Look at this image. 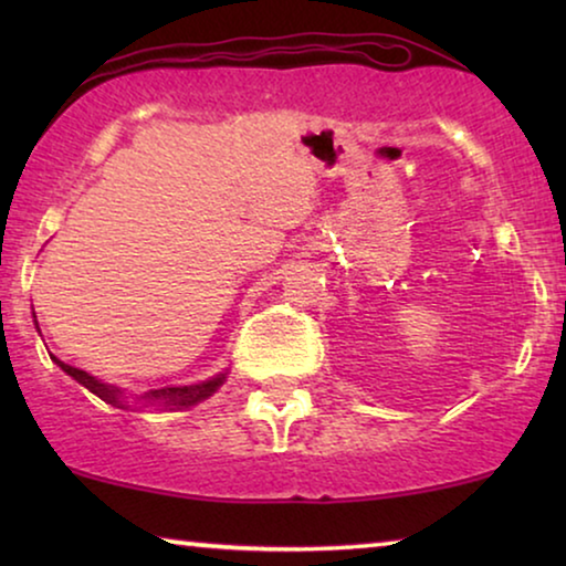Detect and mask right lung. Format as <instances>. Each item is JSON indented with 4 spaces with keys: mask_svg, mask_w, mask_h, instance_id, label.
I'll return each instance as SVG.
<instances>
[{
    "mask_svg": "<svg viewBox=\"0 0 566 566\" xmlns=\"http://www.w3.org/2000/svg\"><path fill=\"white\" fill-rule=\"evenodd\" d=\"M51 360L56 363V366L64 370V374L72 376L74 381H80L84 389H90L92 394H97L99 399L107 401V405L120 407V409L128 407V401H126L128 397H123V391L118 389V386L97 381V378L90 376L87 370L69 366V363L59 360L56 355H51ZM223 381H227V374H219V376L208 378V381H200V384H192V386H165V389L146 391L144 397H136V401H144V407H151L154 405V407H161V409H185V407H192V405H198V401H203V399L211 397V394L219 389Z\"/></svg>",
    "mask_w": 566,
    "mask_h": 566,
    "instance_id": "right-lung-1",
    "label": "right lung"
}]
</instances>
